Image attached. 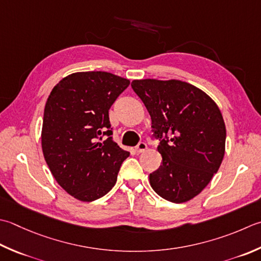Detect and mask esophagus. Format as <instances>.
<instances>
[{
	"label": "esophagus",
	"mask_w": 261,
	"mask_h": 261,
	"mask_svg": "<svg viewBox=\"0 0 261 261\" xmlns=\"http://www.w3.org/2000/svg\"><path fill=\"white\" fill-rule=\"evenodd\" d=\"M145 150H147V145L145 144V142H139V145L136 147V151L140 154V152H144Z\"/></svg>",
	"instance_id": "obj_1"
}]
</instances>
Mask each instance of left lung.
Listing matches in <instances>:
<instances>
[{"mask_svg":"<svg viewBox=\"0 0 261 261\" xmlns=\"http://www.w3.org/2000/svg\"><path fill=\"white\" fill-rule=\"evenodd\" d=\"M161 138L163 164L150 173L158 196L182 203L198 196L217 173L225 154L226 129L217 104L205 91L181 80L131 83Z\"/></svg>","mask_w":261,"mask_h":261,"instance_id":"left-lung-1","label":"left lung"}]
</instances>
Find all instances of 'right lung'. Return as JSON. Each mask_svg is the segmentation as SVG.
Segmentation results:
<instances>
[{"instance_id":"obj_1","label":"right lung","mask_w":261,"mask_h":261,"mask_svg":"<svg viewBox=\"0 0 261 261\" xmlns=\"http://www.w3.org/2000/svg\"><path fill=\"white\" fill-rule=\"evenodd\" d=\"M130 80L104 71L66 75L44 110L42 149L56 182L70 196L90 202L115 186L130 152L111 137L109 110ZM108 138L100 142L101 137Z\"/></svg>"}]
</instances>
